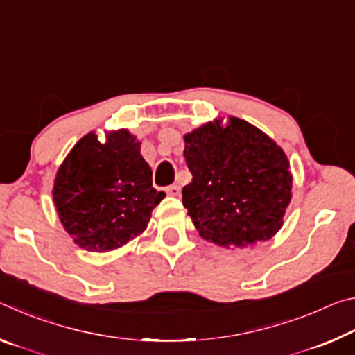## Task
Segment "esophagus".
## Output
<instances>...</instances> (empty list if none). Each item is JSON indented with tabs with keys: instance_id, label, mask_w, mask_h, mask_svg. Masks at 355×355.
Masks as SVG:
<instances>
[{
	"instance_id": "esophagus-1",
	"label": "esophagus",
	"mask_w": 355,
	"mask_h": 355,
	"mask_svg": "<svg viewBox=\"0 0 355 355\" xmlns=\"http://www.w3.org/2000/svg\"><path fill=\"white\" fill-rule=\"evenodd\" d=\"M166 192L169 196H180V186L178 184H171L166 188Z\"/></svg>"
}]
</instances>
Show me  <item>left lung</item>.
<instances>
[{"label": "left lung", "mask_w": 355, "mask_h": 355, "mask_svg": "<svg viewBox=\"0 0 355 355\" xmlns=\"http://www.w3.org/2000/svg\"><path fill=\"white\" fill-rule=\"evenodd\" d=\"M192 182L183 205L200 236L222 248H254L280 230L291 200V171L271 137L245 120H219L184 136Z\"/></svg>", "instance_id": "1"}]
</instances>
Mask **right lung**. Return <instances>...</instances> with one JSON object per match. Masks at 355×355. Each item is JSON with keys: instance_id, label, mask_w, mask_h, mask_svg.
<instances>
[{"instance_id": "obj_1", "label": "right lung", "mask_w": 355, "mask_h": 355, "mask_svg": "<svg viewBox=\"0 0 355 355\" xmlns=\"http://www.w3.org/2000/svg\"><path fill=\"white\" fill-rule=\"evenodd\" d=\"M139 148L127 130L114 131L105 144L89 133L59 167L53 200L80 248L112 250L146 230L166 194L153 188L152 169Z\"/></svg>"}]
</instances>
